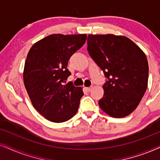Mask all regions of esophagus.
I'll return each mask as SVG.
<instances>
[{
  "mask_svg": "<svg viewBox=\"0 0 160 160\" xmlns=\"http://www.w3.org/2000/svg\"><path fill=\"white\" fill-rule=\"evenodd\" d=\"M93 87H85V89H86L87 92H90L92 89Z\"/></svg>",
  "mask_w": 160,
  "mask_h": 160,
  "instance_id": "1",
  "label": "esophagus"
}]
</instances>
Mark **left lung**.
<instances>
[{
  "mask_svg": "<svg viewBox=\"0 0 160 160\" xmlns=\"http://www.w3.org/2000/svg\"><path fill=\"white\" fill-rule=\"evenodd\" d=\"M87 51L108 78L98 102L100 108L114 118L130 114L148 87L146 54L130 38L113 34L89 35Z\"/></svg>",
  "mask_w": 160,
  "mask_h": 160,
  "instance_id": "8db88e82",
  "label": "left lung"
}]
</instances>
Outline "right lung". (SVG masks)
I'll return each instance as SVG.
<instances>
[{
  "label": "right lung",
  "mask_w": 160,
  "mask_h": 160,
  "mask_svg": "<svg viewBox=\"0 0 160 160\" xmlns=\"http://www.w3.org/2000/svg\"><path fill=\"white\" fill-rule=\"evenodd\" d=\"M86 39V34H52L35 43L28 52L24 84L32 106L49 121L66 122L77 112L82 88L64 83L71 74L68 62Z\"/></svg>",
  "instance_id": "right-lung-1"
}]
</instances>
